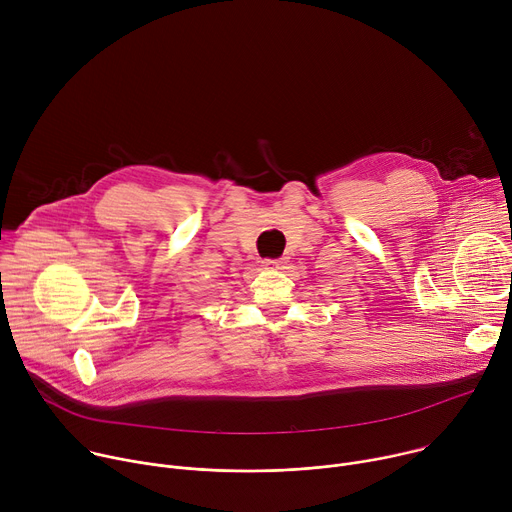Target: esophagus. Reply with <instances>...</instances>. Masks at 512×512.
Returning a JSON list of instances; mask_svg holds the SVG:
<instances>
[{"mask_svg":"<svg viewBox=\"0 0 512 512\" xmlns=\"http://www.w3.org/2000/svg\"><path fill=\"white\" fill-rule=\"evenodd\" d=\"M283 259H265L263 261V265L267 267V269H283Z\"/></svg>","mask_w":512,"mask_h":512,"instance_id":"34e87169","label":"esophagus"}]
</instances>
